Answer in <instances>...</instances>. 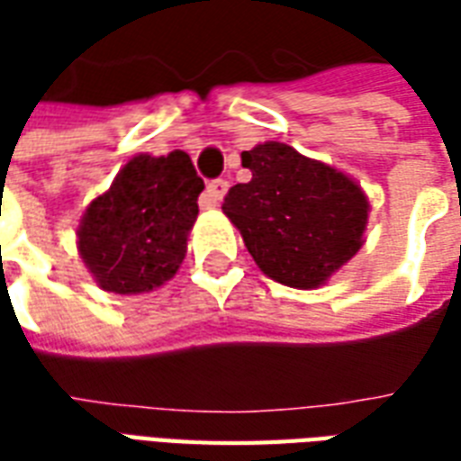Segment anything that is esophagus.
I'll list each match as a JSON object with an SVG mask.
<instances>
[{
	"mask_svg": "<svg viewBox=\"0 0 461 461\" xmlns=\"http://www.w3.org/2000/svg\"><path fill=\"white\" fill-rule=\"evenodd\" d=\"M227 190H230V182L227 180H212L210 185H207V190H204V197H207L210 204H217V202H221V197L227 194Z\"/></svg>",
	"mask_w": 461,
	"mask_h": 461,
	"instance_id": "34e87169",
	"label": "esophagus"
}]
</instances>
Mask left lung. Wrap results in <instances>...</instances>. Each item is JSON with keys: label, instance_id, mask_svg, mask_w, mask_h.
I'll list each match as a JSON object with an SVG mask.
<instances>
[{"label": "left lung", "instance_id": "left-lung-1", "mask_svg": "<svg viewBox=\"0 0 461 461\" xmlns=\"http://www.w3.org/2000/svg\"><path fill=\"white\" fill-rule=\"evenodd\" d=\"M249 182L234 185L221 210L269 279L291 289H319L363 247L366 192L326 162L286 142L241 152Z\"/></svg>", "mask_w": 461, "mask_h": 461}]
</instances>
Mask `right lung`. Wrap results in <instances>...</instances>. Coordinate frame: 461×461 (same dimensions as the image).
<instances>
[{
	"label": "right lung",
	"mask_w": 461,
	"mask_h": 461,
	"mask_svg": "<svg viewBox=\"0 0 461 461\" xmlns=\"http://www.w3.org/2000/svg\"><path fill=\"white\" fill-rule=\"evenodd\" d=\"M204 182L190 155H135L98 194L78 224V254L95 284L113 294H145L170 281L187 254Z\"/></svg>",
	"instance_id": "add662e5"
}]
</instances>
